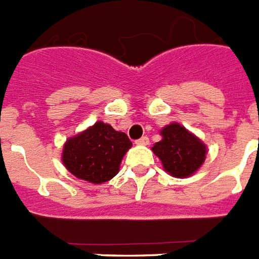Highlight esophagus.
I'll list each match as a JSON object with an SVG mask.
<instances>
[{
	"mask_svg": "<svg viewBox=\"0 0 259 259\" xmlns=\"http://www.w3.org/2000/svg\"><path fill=\"white\" fill-rule=\"evenodd\" d=\"M136 144H139V146H147L148 143H150V139H148V136H142L140 139L136 140Z\"/></svg>",
	"mask_w": 259,
	"mask_h": 259,
	"instance_id": "34e87169",
	"label": "esophagus"
}]
</instances>
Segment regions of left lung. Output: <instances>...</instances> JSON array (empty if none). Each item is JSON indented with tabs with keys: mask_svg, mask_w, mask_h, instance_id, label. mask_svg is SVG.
Instances as JSON below:
<instances>
[{
	"mask_svg": "<svg viewBox=\"0 0 259 259\" xmlns=\"http://www.w3.org/2000/svg\"><path fill=\"white\" fill-rule=\"evenodd\" d=\"M160 135L162 140L155 143L152 151L162 160L163 167L169 175L190 177L203 164L206 146L181 124L165 125Z\"/></svg>",
	"mask_w": 259,
	"mask_h": 259,
	"instance_id": "obj_1",
	"label": "left lung"
}]
</instances>
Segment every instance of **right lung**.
Returning <instances> with one entry per match:
<instances>
[{
  "instance_id": "add662e5",
  "label": "right lung",
  "mask_w": 259,
  "mask_h": 259,
  "mask_svg": "<svg viewBox=\"0 0 259 259\" xmlns=\"http://www.w3.org/2000/svg\"><path fill=\"white\" fill-rule=\"evenodd\" d=\"M131 146V140L124 132H117L109 124L97 121L67 140L63 162L78 179L100 185L119 172L121 159Z\"/></svg>"
}]
</instances>
